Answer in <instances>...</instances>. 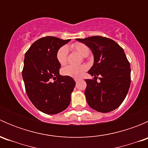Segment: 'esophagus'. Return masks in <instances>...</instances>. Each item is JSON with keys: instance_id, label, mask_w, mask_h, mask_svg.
Wrapping results in <instances>:
<instances>
[{"instance_id": "1", "label": "esophagus", "mask_w": 148, "mask_h": 148, "mask_svg": "<svg viewBox=\"0 0 148 148\" xmlns=\"http://www.w3.org/2000/svg\"><path fill=\"white\" fill-rule=\"evenodd\" d=\"M80 79H80V78H74V81H75L76 82H78V81H79Z\"/></svg>"}]
</instances>
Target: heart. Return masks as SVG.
<instances>
[{"mask_svg": "<svg viewBox=\"0 0 148 148\" xmlns=\"http://www.w3.org/2000/svg\"><path fill=\"white\" fill-rule=\"evenodd\" d=\"M71 47L84 57L87 56L89 53V48L83 44L76 43L73 44ZM67 55H68V47L66 46H62L58 50L56 53V59L61 65H64L66 63ZM85 70H86V67L84 66L69 65L62 69V72L64 76L71 77H79L84 74Z\"/></svg>", "mask_w": 148, "mask_h": 148, "instance_id": "1", "label": "heart"}]
</instances>
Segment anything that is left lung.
Returning a JSON list of instances; mask_svg holds the SVG:
<instances>
[{
    "instance_id": "obj_1",
    "label": "left lung",
    "mask_w": 148,
    "mask_h": 148,
    "mask_svg": "<svg viewBox=\"0 0 148 148\" xmlns=\"http://www.w3.org/2000/svg\"><path fill=\"white\" fill-rule=\"evenodd\" d=\"M76 40L88 46L94 56L93 66L88 71L94 79H85L88 104L103 113L115 110L126 97L131 82L130 66L123 49L113 40L99 36Z\"/></svg>"
}]
</instances>
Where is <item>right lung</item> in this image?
<instances>
[{"mask_svg":"<svg viewBox=\"0 0 148 148\" xmlns=\"http://www.w3.org/2000/svg\"><path fill=\"white\" fill-rule=\"evenodd\" d=\"M70 41L53 36L37 40L25 53L22 76L26 93L32 104L42 112L55 114L66 110L71 102L75 82L61 76L56 53ZM53 79L55 81L51 82Z\"/></svg>","mask_w":148,"mask_h":148,"instance_id":"1","label":"right lung"}]
</instances>
